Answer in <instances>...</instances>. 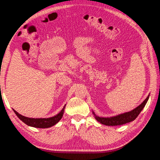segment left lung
<instances>
[{"label":"left lung","instance_id":"1","mask_svg":"<svg viewBox=\"0 0 160 160\" xmlns=\"http://www.w3.org/2000/svg\"><path fill=\"white\" fill-rule=\"evenodd\" d=\"M149 95H148L147 98L144 100L138 107L134 109V110L130 111V112L120 114V115L110 117V118H102V117H98L93 112V115H95V118L99 122L105 125L108 126H117V125H122L124 124L130 122L135 120L137 117L139 115V114L141 112L142 109L145 106L147 102H148Z\"/></svg>","mask_w":160,"mask_h":160}]
</instances>
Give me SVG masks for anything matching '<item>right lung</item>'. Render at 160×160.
Returning a JSON list of instances; mask_svg holds the SVG:
<instances>
[{
  "instance_id": "right-lung-1",
  "label": "right lung",
  "mask_w": 160,
  "mask_h": 160,
  "mask_svg": "<svg viewBox=\"0 0 160 160\" xmlns=\"http://www.w3.org/2000/svg\"><path fill=\"white\" fill-rule=\"evenodd\" d=\"M65 108V105L63 107L62 110L58 115L49 118H30L20 115L15 110H13V111L16 113V115L18 116V118L23 122L25 124H26L27 125L37 128H48L55 125V124H57L58 122L61 120L63 113H64Z\"/></svg>"
}]
</instances>
